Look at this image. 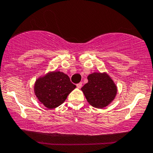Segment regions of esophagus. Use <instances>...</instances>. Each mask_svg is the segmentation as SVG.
<instances>
[{
    "label": "esophagus",
    "mask_w": 153,
    "mask_h": 153,
    "mask_svg": "<svg viewBox=\"0 0 153 153\" xmlns=\"http://www.w3.org/2000/svg\"><path fill=\"white\" fill-rule=\"evenodd\" d=\"M76 86H77V88H81V87H82V82H80V83H78V84L76 85Z\"/></svg>",
    "instance_id": "34e87169"
}]
</instances>
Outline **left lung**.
Masks as SVG:
<instances>
[{
    "mask_svg": "<svg viewBox=\"0 0 153 153\" xmlns=\"http://www.w3.org/2000/svg\"><path fill=\"white\" fill-rule=\"evenodd\" d=\"M88 80L81 90L90 105L102 109L114 100L117 87L107 73H93L88 75Z\"/></svg>",
    "mask_w": 153,
    "mask_h": 153,
    "instance_id": "left-lung-1",
    "label": "left lung"
}]
</instances>
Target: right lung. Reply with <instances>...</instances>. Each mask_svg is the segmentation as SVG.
<instances>
[{
	"mask_svg": "<svg viewBox=\"0 0 153 153\" xmlns=\"http://www.w3.org/2000/svg\"><path fill=\"white\" fill-rule=\"evenodd\" d=\"M75 88L66 74L53 71L39 77L34 83V90L39 101L48 109H54L62 104Z\"/></svg>",
	"mask_w": 153,
	"mask_h": 153,
	"instance_id": "obj_1",
	"label": "right lung"
}]
</instances>
